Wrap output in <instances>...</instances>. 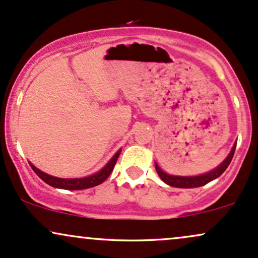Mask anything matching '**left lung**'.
<instances>
[{
  "label": "left lung",
  "mask_w": 258,
  "mask_h": 258,
  "mask_svg": "<svg viewBox=\"0 0 258 258\" xmlns=\"http://www.w3.org/2000/svg\"><path fill=\"white\" fill-rule=\"evenodd\" d=\"M235 147L236 144H234V147L232 148V152L229 153V155L227 156V159L224 160L223 162L215 170H212L211 172L201 174V176H195V177H180V176H171V174L165 173L164 171L160 168L158 165H155L156 172L160 176V178L164 180L165 183L171 186H176V188H197V186H201L205 185L211 180H214L220 177L224 171L227 170V167L229 166L230 161H232L233 156H234V152H235Z\"/></svg>",
  "instance_id": "left-lung-1"
}]
</instances>
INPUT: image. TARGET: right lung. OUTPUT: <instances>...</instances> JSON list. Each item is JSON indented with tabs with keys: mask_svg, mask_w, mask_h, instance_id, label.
<instances>
[{
	"mask_svg": "<svg viewBox=\"0 0 258 258\" xmlns=\"http://www.w3.org/2000/svg\"><path fill=\"white\" fill-rule=\"evenodd\" d=\"M121 150H119L114 156H112L110 161L105 165L99 172L92 174L90 177H85V178H58V177L49 176V174L42 172L38 168H36L34 165L30 164V166L34 172L40 177L43 182H46L47 184L54 186V188H60V189H68V190H80V189H87L92 188V186L99 185L100 183H103L104 180L110 176V173L114 170L115 164H116L117 159H119Z\"/></svg>",
	"mask_w": 258,
	"mask_h": 258,
	"instance_id": "right-lung-1",
	"label": "right lung"
}]
</instances>
